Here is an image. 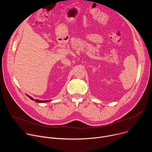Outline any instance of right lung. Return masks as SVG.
Instances as JSON below:
<instances>
[{"mask_svg": "<svg viewBox=\"0 0 152 152\" xmlns=\"http://www.w3.org/2000/svg\"><path fill=\"white\" fill-rule=\"evenodd\" d=\"M26 95H27V94H26ZM27 96H28L29 98H30L31 100H35V102H37V103H45V102H49V101H50V100H38V99L34 100L32 97L29 96V95H27Z\"/></svg>", "mask_w": 152, "mask_h": 152, "instance_id": "add662e5", "label": "right lung"}]
</instances>
